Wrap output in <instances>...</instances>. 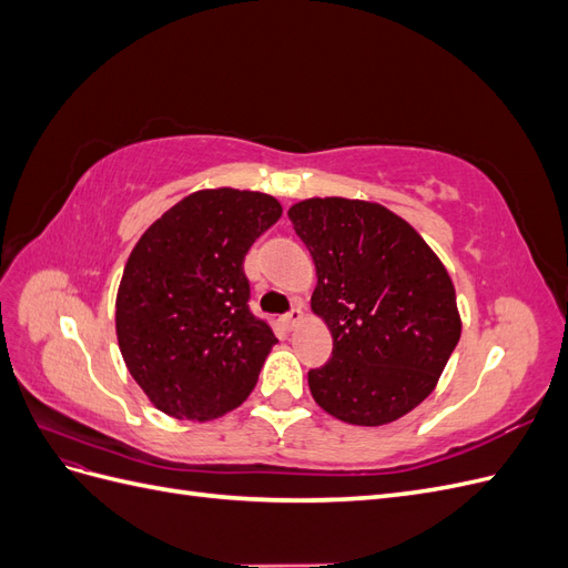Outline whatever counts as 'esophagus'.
<instances>
[{
	"instance_id": "34e87169",
	"label": "esophagus",
	"mask_w": 568,
	"mask_h": 568,
	"mask_svg": "<svg viewBox=\"0 0 568 568\" xmlns=\"http://www.w3.org/2000/svg\"><path fill=\"white\" fill-rule=\"evenodd\" d=\"M301 322H303V311H301V305H296L294 311L284 315V324L288 326V329H296V326H298Z\"/></svg>"
}]
</instances>
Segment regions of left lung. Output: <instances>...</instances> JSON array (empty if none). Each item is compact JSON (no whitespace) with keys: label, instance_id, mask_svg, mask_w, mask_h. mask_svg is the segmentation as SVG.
Listing matches in <instances>:
<instances>
[{"label":"left lung","instance_id":"left-lung-1","mask_svg":"<svg viewBox=\"0 0 568 568\" xmlns=\"http://www.w3.org/2000/svg\"><path fill=\"white\" fill-rule=\"evenodd\" d=\"M313 255V313L329 326L332 359L307 372L332 417L382 426L432 395L457 346L455 286L415 227L379 203L305 199L288 209Z\"/></svg>","mask_w":568,"mask_h":568}]
</instances>
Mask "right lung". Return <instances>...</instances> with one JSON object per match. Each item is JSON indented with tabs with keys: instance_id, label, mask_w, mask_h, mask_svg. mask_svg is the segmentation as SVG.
I'll return each mask as SVG.
<instances>
[{
	"instance_id": "right-lung-1",
	"label": "right lung",
	"mask_w": 568,
	"mask_h": 568,
	"mask_svg": "<svg viewBox=\"0 0 568 568\" xmlns=\"http://www.w3.org/2000/svg\"><path fill=\"white\" fill-rule=\"evenodd\" d=\"M280 217L270 194L201 189L134 244L115 334L132 379L165 415L209 422L248 398L277 336L251 313L244 257Z\"/></svg>"
}]
</instances>
